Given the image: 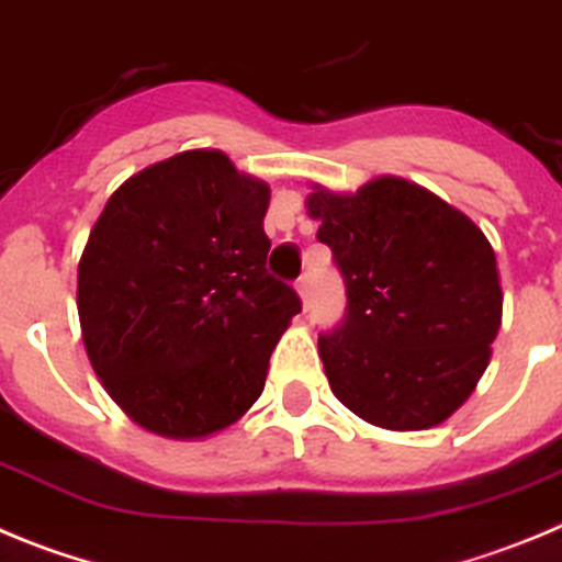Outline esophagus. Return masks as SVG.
I'll list each match as a JSON object with an SVG mask.
<instances>
[{"label":"esophagus","mask_w":562,"mask_h":562,"mask_svg":"<svg viewBox=\"0 0 562 562\" xmlns=\"http://www.w3.org/2000/svg\"><path fill=\"white\" fill-rule=\"evenodd\" d=\"M296 293H300L302 305L307 307V302H311V288H307V277H302V280L296 282Z\"/></svg>","instance_id":"34e87169"}]
</instances>
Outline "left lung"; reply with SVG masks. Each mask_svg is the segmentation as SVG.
<instances>
[{"label":"left lung","mask_w":562,"mask_h":562,"mask_svg":"<svg viewBox=\"0 0 562 562\" xmlns=\"http://www.w3.org/2000/svg\"><path fill=\"white\" fill-rule=\"evenodd\" d=\"M307 215L347 282V316L318 336L344 406L386 431H426L468 401L504 311L495 251L473 221L401 176L356 193L311 184Z\"/></svg>","instance_id":"1"}]
</instances>
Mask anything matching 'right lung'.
Here are the masks:
<instances>
[{"label": "right lung", "mask_w": 562, "mask_h": 562, "mask_svg": "<svg viewBox=\"0 0 562 562\" xmlns=\"http://www.w3.org/2000/svg\"><path fill=\"white\" fill-rule=\"evenodd\" d=\"M271 187L224 150H181L109 195L78 262L86 356L136 426L195 442L262 394L300 296L266 271Z\"/></svg>", "instance_id": "1"}]
</instances>
